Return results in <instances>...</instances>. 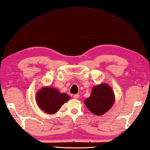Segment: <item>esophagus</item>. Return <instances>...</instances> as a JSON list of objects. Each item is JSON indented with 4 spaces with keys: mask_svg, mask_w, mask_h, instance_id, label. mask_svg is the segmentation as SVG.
Wrapping results in <instances>:
<instances>
[{
    "mask_svg": "<svg viewBox=\"0 0 150 150\" xmlns=\"http://www.w3.org/2000/svg\"><path fill=\"white\" fill-rule=\"evenodd\" d=\"M73 97H74L75 98H79V94H75L73 95Z\"/></svg>",
    "mask_w": 150,
    "mask_h": 150,
    "instance_id": "34e87169",
    "label": "esophagus"
}]
</instances>
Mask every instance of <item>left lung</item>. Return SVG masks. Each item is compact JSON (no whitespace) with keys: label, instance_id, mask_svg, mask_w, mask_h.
<instances>
[{"label":"left lung","instance_id":"left-lung-1","mask_svg":"<svg viewBox=\"0 0 150 150\" xmlns=\"http://www.w3.org/2000/svg\"><path fill=\"white\" fill-rule=\"evenodd\" d=\"M115 102V95L111 88L103 83L92 89L90 97L84 100V104L91 113L103 115L109 110Z\"/></svg>","mask_w":150,"mask_h":150}]
</instances>
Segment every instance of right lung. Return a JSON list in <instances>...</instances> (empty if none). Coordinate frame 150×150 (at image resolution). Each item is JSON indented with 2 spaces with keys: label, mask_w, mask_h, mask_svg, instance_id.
Masks as SVG:
<instances>
[{
  "label": "right lung",
  "mask_w": 150,
  "mask_h": 150,
  "mask_svg": "<svg viewBox=\"0 0 150 150\" xmlns=\"http://www.w3.org/2000/svg\"><path fill=\"white\" fill-rule=\"evenodd\" d=\"M69 99V96L66 93H61L57 89L47 86L40 89L36 96L38 106L48 114L57 112L62 105Z\"/></svg>",
  "instance_id": "right-lung-1"
}]
</instances>
